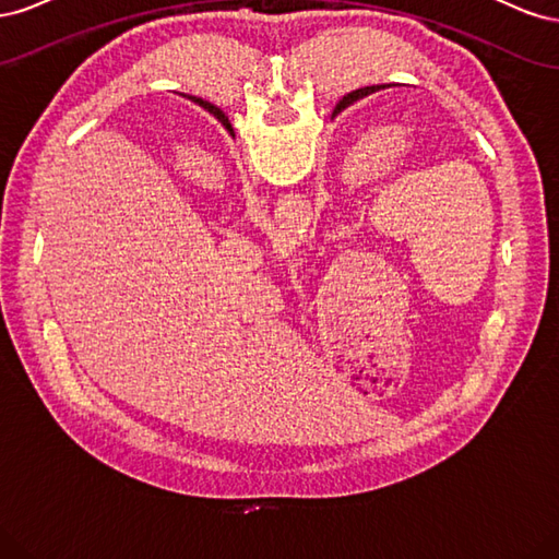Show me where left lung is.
<instances>
[{"label":"left lung","instance_id":"obj_1","mask_svg":"<svg viewBox=\"0 0 559 559\" xmlns=\"http://www.w3.org/2000/svg\"><path fill=\"white\" fill-rule=\"evenodd\" d=\"M380 88H384V86H366V88H359V91H352V93H347L341 103H337V107H335V111L333 114H337V111H343L345 107H349V105H354L357 103V99H361V97H366V95H370V93H376V91H380ZM214 116L218 118V121H222L224 126H228V121H226V116H224V111L218 109V107H214Z\"/></svg>","mask_w":559,"mask_h":559}]
</instances>
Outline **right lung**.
<instances>
[{"label":"right lung","instance_id":"obj_1","mask_svg":"<svg viewBox=\"0 0 559 559\" xmlns=\"http://www.w3.org/2000/svg\"><path fill=\"white\" fill-rule=\"evenodd\" d=\"M191 99H193V103H195V105H200L202 109H207L210 114H214V105H210V103H207V99H200V97H191ZM226 121H228V118H226Z\"/></svg>","mask_w":559,"mask_h":559}]
</instances>
